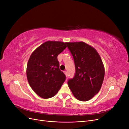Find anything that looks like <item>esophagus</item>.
<instances>
[{
	"instance_id": "esophagus-1",
	"label": "esophagus",
	"mask_w": 129,
	"mask_h": 129,
	"mask_svg": "<svg viewBox=\"0 0 129 129\" xmlns=\"http://www.w3.org/2000/svg\"><path fill=\"white\" fill-rule=\"evenodd\" d=\"M63 73H64V74H65V75H66V76H67V71H64Z\"/></svg>"
}]
</instances>
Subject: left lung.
<instances>
[{
    "instance_id": "8db88e82",
    "label": "left lung",
    "mask_w": 129,
    "mask_h": 129,
    "mask_svg": "<svg viewBox=\"0 0 129 129\" xmlns=\"http://www.w3.org/2000/svg\"><path fill=\"white\" fill-rule=\"evenodd\" d=\"M75 66L74 77L68 85L74 97L87 101L99 92L104 77V67L96 50L84 42H67Z\"/></svg>"
}]
</instances>
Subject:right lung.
<instances>
[{"label":"right lung","mask_w":129,"mask_h":129,"mask_svg":"<svg viewBox=\"0 0 129 129\" xmlns=\"http://www.w3.org/2000/svg\"><path fill=\"white\" fill-rule=\"evenodd\" d=\"M67 42L48 41L32 53L27 65L26 75L33 90L43 99L55 96L66 80L59 69L58 54L67 47Z\"/></svg>","instance_id":"obj_1"}]
</instances>
